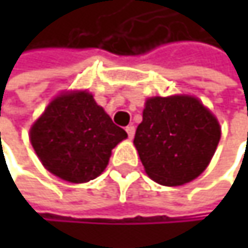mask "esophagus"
<instances>
[{"label": "esophagus", "instance_id": "obj_1", "mask_svg": "<svg viewBox=\"0 0 248 248\" xmlns=\"http://www.w3.org/2000/svg\"><path fill=\"white\" fill-rule=\"evenodd\" d=\"M126 133H127L129 139H132V138L135 136V126H133V124H129V126H126Z\"/></svg>", "mask_w": 248, "mask_h": 248}]
</instances>
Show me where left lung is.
I'll return each instance as SVG.
<instances>
[{
    "label": "left lung",
    "mask_w": 248,
    "mask_h": 248,
    "mask_svg": "<svg viewBox=\"0 0 248 248\" xmlns=\"http://www.w3.org/2000/svg\"><path fill=\"white\" fill-rule=\"evenodd\" d=\"M221 130L213 113L191 96L146 100L133 143L146 173L168 186L192 181L210 164Z\"/></svg>",
    "instance_id": "8db88e82"
}]
</instances>
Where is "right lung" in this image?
Returning a JSON list of instances; mask_svg holds the SVG:
<instances>
[{
    "instance_id": "right-lung-1",
    "label": "right lung",
    "mask_w": 248,
    "mask_h": 248,
    "mask_svg": "<svg viewBox=\"0 0 248 248\" xmlns=\"http://www.w3.org/2000/svg\"><path fill=\"white\" fill-rule=\"evenodd\" d=\"M127 133L86 92L56 97L30 130L43 165L69 182H87L106 168L112 149Z\"/></svg>"
}]
</instances>
